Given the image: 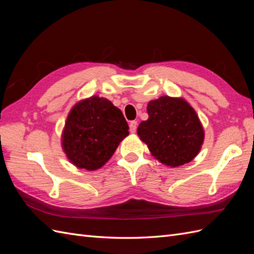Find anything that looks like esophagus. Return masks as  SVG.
<instances>
[{
	"label": "esophagus",
	"mask_w": 254,
	"mask_h": 254,
	"mask_svg": "<svg viewBox=\"0 0 254 254\" xmlns=\"http://www.w3.org/2000/svg\"><path fill=\"white\" fill-rule=\"evenodd\" d=\"M136 126H137V123H136L135 121L130 122V124H129V130H130V132L134 133V132L136 131Z\"/></svg>",
	"instance_id": "esophagus-1"
}]
</instances>
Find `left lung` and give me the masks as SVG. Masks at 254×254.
Returning <instances> with one entry per match:
<instances>
[{
    "label": "left lung",
    "mask_w": 254,
    "mask_h": 254,
    "mask_svg": "<svg viewBox=\"0 0 254 254\" xmlns=\"http://www.w3.org/2000/svg\"><path fill=\"white\" fill-rule=\"evenodd\" d=\"M148 120L137 127L152 156L176 167L190 162L201 148L204 132L195 110L182 98L162 96L147 106Z\"/></svg>",
    "instance_id": "1"
}]
</instances>
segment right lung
<instances>
[{
    "label": "right lung",
    "mask_w": 254,
    "mask_h": 254,
    "mask_svg": "<svg viewBox=\"0 0 254 254\" xmlns=\"http://www.w3.org/2000/svg\"><path fill=\"white\" fill-rule=\"evenodd\" d=\"M128 129L119 108L108 99L92 96L76 104L67 115L63 147L75 166L95 171L112 157Z\"/></svg>",
    "instance_id": "obj_1"
}]
</instances>
